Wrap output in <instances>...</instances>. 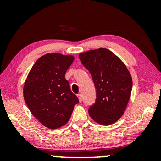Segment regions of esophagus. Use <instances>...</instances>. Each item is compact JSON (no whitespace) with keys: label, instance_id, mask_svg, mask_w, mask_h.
<instances>
[{"label":"esophagus","instance_id":"obj_1","mask_svg":"<svg viewBox=\"0 0 161 161\" xmlns=\"http://www.w3.org/2000/svg\"><path fill=\"white\" fill-rule=\"evenodd\" d=\"M78 100H79V102H81V101H82V97H81V94H78Z\"/></svg>","mask_w":161,"mask_h":161}]
</instances>
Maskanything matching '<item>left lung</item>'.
<instances>
[{
    "label": "left lung",
    "mask_w": 161,
    "mask_h": 161,
    "mask_svg": "<svg viewBox=\"0 0 161 161\" xmlns=\"http://www.w3.org/2000/svg\"><path fill=\"white\" fill-rule=\"evenodd\" d=\"M79 58L92 75L96 88L95 103L89 116L102 125H110L122 117L131 95V75L114 53L99 48L80 53Z\"/></svg>",
    "instance_id": "1"
}]
</instances>
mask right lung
<instances>
[{
	"label": "right lung",
	"mask_w": 161,
	"mask_h": 161,
	"mask_svg": "<svg viewBox=\"0 0 161 161\" xmlns=\"http://www.w3.org/2000/svg\"><path fill=\"white\" fill-rule=\"evenodd\" d=\"M75 57L47 53L34 63L23 86V97L33 116L49 129L67 123L79 100L65 78Z\"/></svg>",
	"instance_id": "right-lung-1"
}]
</instances>
